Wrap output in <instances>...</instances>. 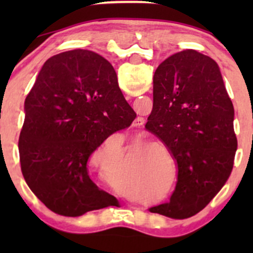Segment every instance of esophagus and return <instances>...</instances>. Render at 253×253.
Instances as JSON below:
<instances>
[{
  "label": "esophagus",
  "mask_w": 253,
  "mask_h": 253,
  "mask_svg": "<svg viewBox=\"0 0 253 253\" xmlns=\"http://www.w3.org/2000/svg\"><path fill=\"white\" fill-rule=\"evenodd\" d=\"M145 124V120L143 118H136L134 121H133V126L134 127H141Z\"/></svg>",
  "instance_id": "34e87169"
}]
</instances>
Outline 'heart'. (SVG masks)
Instances as JSON below:
<instances>
[{"label": "heart", "instance_id": "b5f03b06", "mask_svg": "<svg viewBox=\"0 0 253 253\" xmlns=\"http://www.w3.org/2000/svg\"><path fill=\"white\" fill-rule=\"evenodd\" d=\"M139 179H140V182H143L144 184H150V183H155V176H152V171H151V168L149 165H144V167H141L140 171H139Z\"/></svg>", "mask_w": 253, "mask_h": 253}]
</instances>
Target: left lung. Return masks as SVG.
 <instances>
[{"instance_id": "8db88e82", "label": "left lung", "mask_w": 253, "mask_h": 253, "mask_svg": "<svg viewBox=\"0 0 253 253\" xmlns=\"http://www.w3.org/2000/svg\"><path fill=\"white\" fill-rule=\"evenodd\" d=\"M233 120V104L211 57L184 50L161 63L145 128L168 147L178 173L170 202L150 211L184 219L211 201L233 169L238 146Z\"/></svg>"}]
</instances>
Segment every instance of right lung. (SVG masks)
I'll return each mask as SVG.
<instances>
[{"label": "right lung", "mask_w": 253, "mask_h": 253, "mask_svg": "<svg viewBox=\"0 0 253 253\" xmlns=\"http://www.w3.org/2000/svg\"><path fill=\"white\" fill-rule=\"evenodd\" d=\"M25 114L21 171L48 210L80 216L118 202L88 171L91 153L136 117L108 60L81 48L51 57L26 97Z\"/></svg>", "instance_id": "obj_1"}]
</instances>
